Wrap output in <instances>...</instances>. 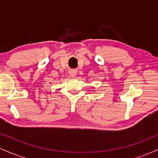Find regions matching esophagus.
Here are the masks:
<instances>
[{
    "instance_id": "esophagus-1",
    "label": "esophagus",
    "mask_w": 158,
    "mask_h": 158,
    "mask_svg": "<svg viewBox=\"0 0 158 158\" xmlns=\"http://www.w3.org/2000/svg\"><path fill=\"white\" fill-rule=\"evenodd\" d=\"M70 77H75L76 76H77V71H76V70H71V71L70 72Z\"/></svg>"
}]
</instances>
